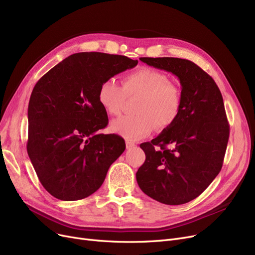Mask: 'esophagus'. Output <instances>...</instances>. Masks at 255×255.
<instances>
[{"mask_svg": "<svg viewBox=\"0 0 255 255\" xmlns=\"http://www.w3.org/2000/svg\"><path fill=\"white\" fill-rule=\"evenodd\" d=\"M136 145H135V142H133V141H131V140H126V147H127V149H131V148H134Z\"/></svg>", "mask_w": 255, "mask_h": 255, "instance_id": "esophagus-1", "label": "esophagus"}]
</instances>
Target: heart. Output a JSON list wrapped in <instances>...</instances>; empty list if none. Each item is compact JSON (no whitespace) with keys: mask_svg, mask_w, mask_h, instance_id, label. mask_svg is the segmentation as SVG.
<instances>
[{"mask_svg":"<svg viewBox=\"0 0 255 255\" xmlns=\"http://www.w3.org/2000/svg\"><path fill=\"white\" fill-rule=\"evenodd\" d=\"M126 97H139L135 116L113 122L110 130L130 140L148 136L156 125L163 129L178 119L181 92L169 77L154 69L140 68L127 75L123 86L115 79L104 80L98 90V102L108 116L120 115Z\"/></svg>","mask_w":255,"mask_h":255,"instance_id":"obj_1","label":"heart"}]
</instances>
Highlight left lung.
Segmentation results:
<instances>
[{"label":"left lung","mask_w":255,"mask_h":255,"mask_svg":"<svg viewBox=\"0 0 255 255\" xmlns=\"http://www.w3.org/2000/svg\"><path fill=\"white\" fill-rule=\"evenodd\" d=\"M140 61L178 78L182 107L171 126L139 145L146 160L136 181L154 200L184 204L202 194L222 169L229 137L223 98L212 77L190 60L141 57Z\"/></svg>","instance_id":"8db88e82"}]
</instances>
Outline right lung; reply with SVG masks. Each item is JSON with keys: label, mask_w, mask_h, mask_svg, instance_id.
I'll use <instances>...</instances> for the list:
<instances>
[{"label": "right lung", "mask_w": 255, "mask_h": 255, "mask_svg": "<svg viewBox=\"0 0 255 255\" xmlns=\"http://www.w3.org/2000/svg\"><path fill=\"white\" fill-rule=\"evenodd\" d=\"M137 62L122 55L76 53L35 84L28 106L27 151L53 197L75 201L91 196L125 151L124 138L99 132L108 118L97 96L104 80Z\"/></svg>", "instance_id": "add662e5"}]
</instances>
